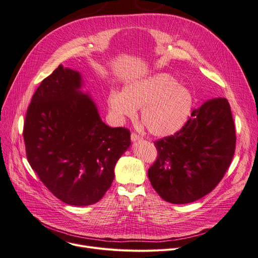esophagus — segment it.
<instances>
[{
	"label": "esophagus",
	"instance_id": "esophagus-1",
	"mask_svg": "<svg viewBox=\"0 0 258 258\" xmlns=\"http://www.w3.org/2000/svg\"><path fill=\"white\" fill-rule=\"evenodd\" d=\"M131 140H132L133 142H137V141H140V140H142V137H140L139 135H137V134L133 133V134L131 135Z\"/></svg>",
	"mask_w": 258,
	"mask_h": 258
}]
</instances>
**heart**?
<instances>
[{
    "mask_svg": "<svg viewBox=\"0 0 258 258\" xmlns=\"http://www.w3.org/2000/svg\"><path fill=\"white\" fill-rule=\"evenodd\" d=\"M194 105L192 92L168 73L133 79L122 92L111 91L107 95L108 110L115 120L133 118L141 108V121L159 138L180 132L190 118Z\"/></svg>",
    "mask_w": 258,
    "mask_h": 258,
    "instance_id": "obj_1",
    "label": "heart"
}]
</instances>
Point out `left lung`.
Listing matches in <instances>:
<instances>
[{
    "label": "left lung",
    "instance_id": "obj_1",
    "mask_svg": "<svg viewBox=\"0 0 258 258\" xmlns=\"http://www.w3.org/2000/svg\"><path fill=\"white\" fill-rule=\"evenodd\" d=\"M235 127L226 98L206 101L186 125L155 145L158 159L147 174L157 194L171 204H188L212 191L235 151Z\"/></svg>",
    "mask_w": 258,
    "mask_h": 258
}]
</instances>
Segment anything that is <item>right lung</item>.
Segmentation results:
<instances>
[{
    "mask_svg": "<svg viewBox=\"0 0 258 258\" xmlns=\"http://www.w3.org/2000/svg\"><path fill=\"white\" fill-rule=\"evenodd\" d=\"M85 81L59 64L35 91L27 111V159L49 190L66 204L97 203L115 177L117 161L131 146V134L101 120Z\"/></svg>",
    "mask_w": 258,
    "mask_h": 258,
    "instance_id": "1",
    "label": "right lung"
}]
</instances>
